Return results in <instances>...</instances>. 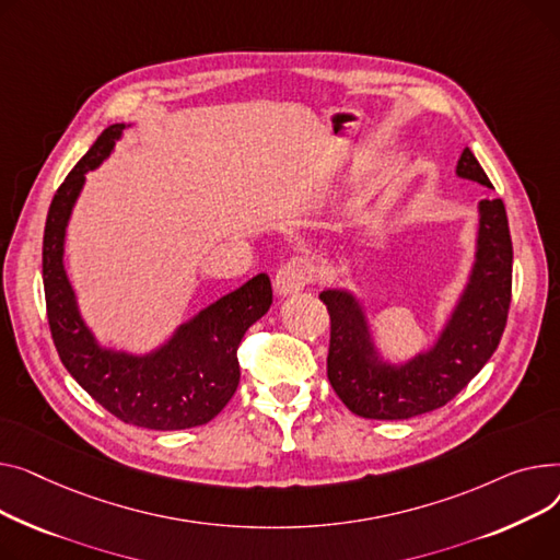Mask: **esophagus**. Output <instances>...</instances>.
I'll list each match as a JSON object with an SVG mask.
<instances>
[{
    "instance_id": "obj_1",
    "label": "esophagus",
    "mask_w": 560,
    "mask_h": 560,
    "mask_svg": "<svg viewBox=\"0 0 560 560\" xmlns=\"http://www.w3.org/2000/svg\"><path fill=\"white\" fill-rule=\"evenodd\" d=\"M314 261L305 255L291 257L276 273V291L280 295H293L303 291L314 280Z\"/></svg>"
}]
</instances>
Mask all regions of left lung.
<instances>
[{
	"mask_svg": "<svg viewBox=\"0 0 560 560\" xmlns=\"http://www.w3.org/2000/svg\"><path fill=\"white\" fill-rule=\"evenodd\" d=\"M456 176L492 189L466 147ZM513 246L502 199L477 203L475 259L441 332L405 361L382 354L364 301L348 287H327L318 299L330 312L327 377L343 405L375 420H407L447 405L498 350L511 303Z\"/></svg>",
	"mask_w": 560,
	"mask_h": 560,
	"instance_id": "obj_1",
	"label": "left lung"
}]
</instances>
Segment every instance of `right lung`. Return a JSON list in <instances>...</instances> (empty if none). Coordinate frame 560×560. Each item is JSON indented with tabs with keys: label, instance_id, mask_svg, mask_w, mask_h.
I'll list each match as a JSON object with an SVG mask.
<instances>
[{
	"label": "right lung",
	"instance_id": "add662e5",
	"mask_svg": "<svg viewBox=\"0 0 560 560\" xmlns=\"http://www.w3.org/2000/svg\"><path fill=\"white\" fill-rule=\"evenodd\" d=\"M128 126L113 124L96 138L49 206L43 240L47 318L65 369L104 409L144 430H189L210 422L235 396L237 348L248 327L269 312L271 280L259 273L221 295L151 352H130L96 339L65 271V235L85 174L110 158Z\"/></svg>",
	"mask_w": 560,
	"mask_h": 560
}]
</instances>
